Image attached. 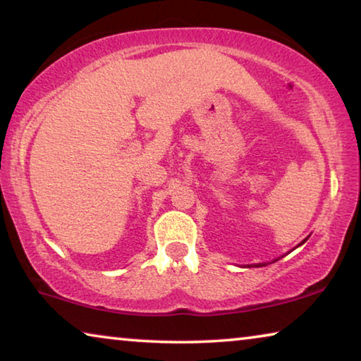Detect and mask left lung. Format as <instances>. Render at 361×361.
<instances>
[{"label":"left lung","instance_id":"1","mask_svg":"<svg viewBox=\"0 0 361 361\" xmlns=\"http://www.w3.org/2000/svg\"><path fill=\"white\" fill-rule=\"evenodd\" d=\"M261 266H266V264H258V266H256V267H261Z\"/></svg>","mask_w":361,"mask_h":361}]
</instances>
